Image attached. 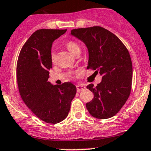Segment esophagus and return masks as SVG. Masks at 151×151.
Instances as JSON below:
<instances>
[{"label":"esophagus","instance_id":"34e87169","mask_svg":"<svg viewBox=\"0 0 151 151\" xmlns=\"http://www.w3.org/2000/svg\"><path fill=\"white\" fill-rule=\"evenodd\" d=\"M84 89H85V87H84V86H82V85H77V92H80L81 91L84 90Z\"/></svg>","mask_w":151,"mask_h":151}]
</instances>
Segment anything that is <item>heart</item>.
I'll return each instance as SVG.
<instances>
[{"label":"heart","instance_id":"1","mask_svg":"<svg viewBox=\"0 0 151 151\" xmlns=\"http://www.w3.org/2000/svg\"><path fill=\"white\" fill-rule=\"evenodd\" d=\"M66 46H67V49L69 51V52L72 54H73L74 56H75L76 54H78V53H80L81 51L80 46H79V44H77V43H76L75 41H69V42H67ZM54 59H55V54H54V52H52L51 53V60L54 62Z\"/></svg>","mask_w":151,"mask_h":151}]
</instances>
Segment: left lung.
<instances>
[{
	"instance_id": "left-lung-1",
	"label": "left lung",
	"mask_w": 151,
	"mask_h": 151,
	"mask_svg": "<svg viewBox=\"0 0 151 151\" xmlns=\"http://www.w3.org/2000/svg\"><path fill=\"white\" fill-rule=\"evenodd\" d=\"M70 35L87 46V69L102 76L97 86L87 87L94 94L92 100L86 104L87 110L95 118L113 117L125 105L131 90L132 65L127 48L117 36L100 26L73 29Z\"/></svg>"
}]
</instances>
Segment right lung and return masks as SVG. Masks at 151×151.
Segmentation results:
<instances>
[{
	"label": "right lung",
	"mask_w": 151,
	"mask_h": 151,
	"mask_svg": "<svg viewBox=\"0 0 151 151\" xmlns=\"http://www.w3.org/2000/svg\"><path fill=\"white\" fill-rule=\"evenodd\" d=\"M67 29H39L26 41L19 56L16 77L21 97L43 121L56 124L67 117L77 88L71 82H48L52 67L51 46Z\"/></svg>",
	"instance_id": "add662e5"
}]
</instances>
